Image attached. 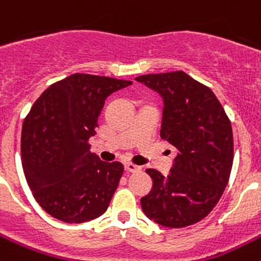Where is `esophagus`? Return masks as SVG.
I'll return each mask as SVG.
<instances>
[{
	"label": "esophagus",
	"mask_w": 261,
	"mask_h": 261,
	"mask_svg": "<svg viewBox=\"0 0 261 261\" xmlns=\"http://www.w3.org/2000/svg\"><path fill=\"white\" fill-rule=\"evenodd\" d=\"M124 168H125L128 172H136V171H140V170H141V167H140V166H136L135 163H130V162L124 163Z\"/></svg>",
	"instance_id": "obj_1"
}]
</instances>
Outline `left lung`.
I'll return each instance as SVG.
<instances>
[{
  "label": "left lung",
  "mask_w": 261,
  "mask_h": 261,
  "mask_svg": "<svg viewBox=\"0 0 261 261\" xmlns=\"http://www.w3.org/2000/svg\"><path fill=\"white\" fill-rule=\"evenodd\" d=\"M163 98L161 137L179 150L170 174L154 168L141 206L149 220L180 229L199 222L220 201L229 181L234 141L229 117L208 86L181 70L136 78Z\"/></svg>",
  "instance_id": "1"
}]
</instances>
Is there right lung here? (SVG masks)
I'll list each match as a JSON object with an SVG mask.
<instances>
[{"label":"right lung","mask_w":261,"mask_h":261,"mask_svg":"<svg viewBox=\"0 0 261 261\" xmlns=\"http://www.w3.org/2000/svg\"><path fill=\"white\" fill-rule=\"evenodd\" d=\"M130 81L75 73L50 85L24 119L20 156L32 195L48 214L68 223L102 216L124 166L90 151L98 117L111 94Z\"/></svg>","instance_id":"add662e5"}]
</instances>
